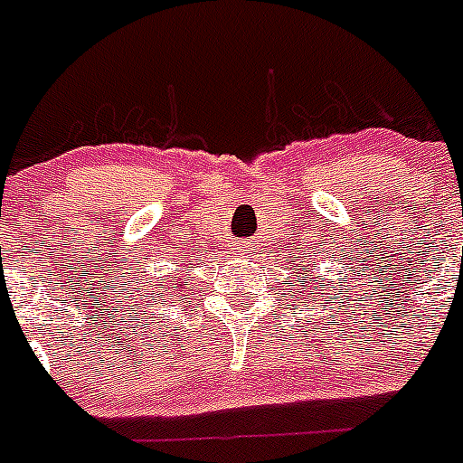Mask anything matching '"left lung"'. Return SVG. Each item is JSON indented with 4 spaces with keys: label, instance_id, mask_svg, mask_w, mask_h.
<instances>
[{
    "label": "left lung",
    "instance_id": "8db88e82",
    "mask_svg": "<svg viewBox=\"0 0 463 463\" xmlns=\"http://www.w3.org/2000/svg\"><path fill=\"white\" fill-rule=\"evenodd\" d=\"M291 262H294V268H296V260H291ZM303 268H306V265L301 262V265H298V269H303ZM308 272H310V269H308ZM301 275H303V272H301ZM291 296H294V294H291Z\"/></svg>",
    "mask_w": 463,
    "mask_h": 463
}]
</instances>
